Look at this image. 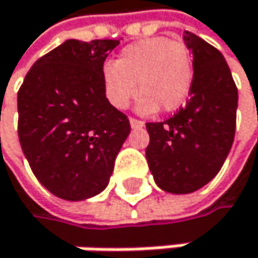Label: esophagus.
Wrapping results in <instances>:
<instances>
[{
	"mask_svg": "<svg viewBox=\"0 0 258 258\" xmlns=\"http://www.w3.org/2000/svg\"><path fill=\"white\" fill-rule=\"evenodd\" d=\"M130 125H132V128H142L144 126V122L142 120H138L135 117H130Z\"/></svg>",
	"mask_w": 258,
	"mask_h": 258,
	"instance_id": "obj_1",
	"label": "esophagus"
}]
</instances>
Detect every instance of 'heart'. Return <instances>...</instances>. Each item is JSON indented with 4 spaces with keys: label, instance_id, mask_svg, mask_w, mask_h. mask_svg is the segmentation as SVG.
<instances>
[{
    "label": "heart",
    "instance_id": "b5f03b06",
    "mask_svg": "<svg viewBox=\"0 0 258 258\" xmlns=\"http://www.w3.org/2000/svg\"><path fill=\"white\" fill-rule=\"evenodd\" d=\"M138 86H136V82ZM194 63L187 47L165 37L142 40L125 46L114 63L102 69L103 93L114 108L123 110L141 93V114L181 108L190 94Z\"/></svg>",
    "mask_w": 258,
    "mask_h": 258
}]
</instances>
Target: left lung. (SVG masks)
Returning a JSON list of instances; mask_svg holds the SVG:
<instances>
[{
    "label": "left lung",
    "mask_w": 258,
    "mask_h": 258,
    "mask_svg": "<svg viewBox=\"0 0 258 258\" xmlns=\"http://www.w3.org/2000/svg\"><path fill=\"white\" fill-rule=\"evenodd\" d=\"M194 55L185 106L164 122H148L145 156L158 187L192 194L215 178L235 136L238 91L223 54L192 32L182 35Z\"/></svg>",
    "instance_id": "left-lung-1"
}]
</instances>
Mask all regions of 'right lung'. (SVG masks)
Returning a JSON list of instances; mask_svg holds the SVG:
<instances>
[{"label":"right lung","mask_w":258,"mask_h":258,"mask_svg":"<svg viewBox=\"0 0 258 258\" xmlns=\"http://www.w3.org/2000/svg\"><path fill=\"white\" fill-rule=\"evenodd\" d=\"M119 40H66L29 69L18 91V138L37 179L68 201L110 182L130 120L108 102L103 61Z\"/></svg>","instance_id":"obj_1"}]
</instances>
